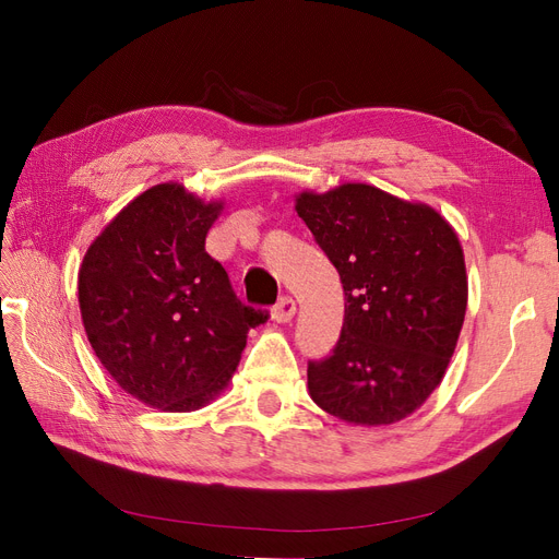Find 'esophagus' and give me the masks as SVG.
Returning a JSON list of instances; mask_svg holds the SVG:
<instances>
[{
	"label": "esophagus",
	"mask_w": 559,
	"mask_h": 559,
	"mask_svg": "<svg viewBox=\"0 0 559 559\" xmlns=\"http://www.w3.org/2000/svg\"><path fill=\"white\" fill-rule=\"evenodd\" d=\"M296 314V302L292 296H282L275 308H273V319L277 321V324H286V321H292Z\"/></svg>",
	"instance_id": "esophagus-1"
}]
</instances>
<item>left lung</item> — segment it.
Returning a JSON list of instances; mask_svg holds the SVG:
<instances>
[{"label": "left lung", "instance_id": "1", "mask_svg": "<svg viewBox=\"0 0 559 559\" xmlns=\"http://www.w3.org/2000/svg\"><path fill=\"white\" fill-rule=\"evenodd\" d=\"M296 212L345 292L341 337L308 364L310 396L352 425H394L431 396L454 354L468 300L460 238L429 205L368 183L302 191Z\"/></svg>", "mask_w": 559, "mask_h": 559}]
</instances>
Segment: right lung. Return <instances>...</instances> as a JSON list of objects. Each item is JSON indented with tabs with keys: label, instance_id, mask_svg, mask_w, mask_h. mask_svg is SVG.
<instances>
[{
	"label": "right lung",
	"instance_id": "right-lung-1",
	"mask_svg": "<svg viewBox=\"0 0 559 559\" xmlns=\"http://www.w3.org/2000/svg\"><path fill=\"white\" fill-rule=\"evenodd\" d=\"M222 210L181 183L151 186L83 257L79 308L95 357L151 408L207 405L230 382L249 329L267 319L205 251Z\"/></svg>",
	"mask_w": 559,
	"mask_h": 559
}]
</instances>
